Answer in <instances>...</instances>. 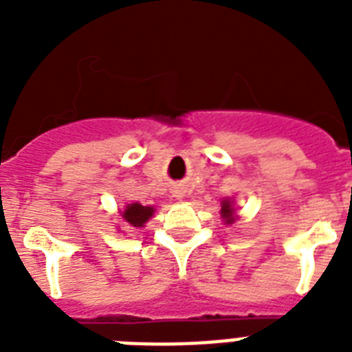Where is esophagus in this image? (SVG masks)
Listing matches in <instances>:
<instances>
[{"label": "esophagus", "instance_id": "1", "mask_svg": "<svg viewBox=\"0 0 352 352\" xmlns=\"http://www.w3.org/2000/svg\"><path fill=\"white\" fill-rule=\"evenodd\" d=\"M173 195H175L177 199H182L184 197V190H181V188H175V190H173Z\"/></svg>", "mask_w": 352, "mask_h": 352}]
</instances>
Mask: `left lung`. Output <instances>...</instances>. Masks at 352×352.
Masks as SVG:
<instances>
[{
	"label": "left lung",
	"instance_id": "8db88e82",
	"mask_svg": "<svg viewBox=\"0 0 352 352\" xmlns=\"http://www.w3.org/2000/svg\"><path fill=\"white\" fill-rule=\"evenodd\" d=\"M221 217L225 219L226 225H232L235 219V210H234V203H232L230 199H226V201H223V204H221Z\"/></svg>",
	"mask_w": 352,
	"mask_h": 352
}]
</instances>
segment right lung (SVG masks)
<instances>
[{
  "mask_svg": "<svg viewBox=\"0 0 352 352\" xmlns=\"http://www.w3.org/2000/svg\"><path fill=\"white\" fill-rule=\"evenodd\" d=\"M153 212H155L153 206H142L140 203H131V204H127L126 210L120 212V214H122V221H124L127 226L142 228V226L146 225L151 217H153Z\"/></svg>",
  "mask_w": 352,
  "mask_h": 352,
  "instance_id": "obj_1",
  "label": "right lung"
}]
</instances>
